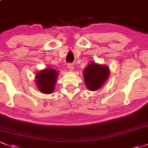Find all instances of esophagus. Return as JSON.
<instances>
[{
    "instance_id": "obj_1",
    "label": "esophagus",
    "mask_w": 148,
    "mask_h": 148,
    "mask_svg": "<svg viewBox=\"0 0 148 148\" xmlns=\"http://www.w3.org/2000/svg\"><path fill=\"white\" fill-rule=\"evenodd\" d=\"M68 69H69V70L70 71H72L73 69H74V64H68Z\"/></svg>"
}]
</instances>
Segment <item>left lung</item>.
I'll return each instance as SVG.
<instances>
[{"instance_id": "8db88e82", "label": "left lung", "mask_w": 148, "mask_h": 148, "mask_svg": "<svg viewBox=\"0 0 148 148\" xmlns=\"http://www.w3.org/2000/svg\"><path fill=\"white\" fill-rule=\"evenodd\" d=\"M110 72V69L107 65L98 64L95 62L89 63L83 73L87 88L90 91L100 89L108 81Z\"/></svg>"}]
</instances>
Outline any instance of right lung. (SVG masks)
Here are the masks:
<instances>
[{
    "label": "right lung",
    "mask_w": 148,
    "mask_h": 148,
    "mask_svg": "<svg viewBox=\"0 0 148 148\" xmlns=\"http://www.w3.org/2000/svg\"><path fill=\"white\" fill-rule=\"evenodd\" d=\"M58 77V71L51 67L37 71L35 76L36 86L43 94H50L55 90Z\"/></svg>",
    "instance_id": "obj_1"
}]
</instances>
